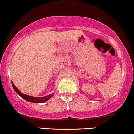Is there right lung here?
Returning a JSON list of instances; mask_svg holds the SVG:
<instances>
[{
    "instance_id": "obj_1",
    "label": "right lung",
    "mask_w": 134,
    "mask_h": 134,
    "mask_svg": "<svg viewBox=\"0 0 134 134\" xmlns=\"http://www.w3.org/2000/svg\"><path fill=\"white\" fill-rule=\"evenodd\" d=\"M12 86H13V87L14 90L15 91L16 93L17 94H19L21 98L25 99V100H27V101L29 102H32V103H43V102L48 101V100H49L50 98H51L54 94V93H53V94H50L49 95L43 96V97H34V96H31L29 95H27V94L21 93V92L17 89V87H16L15 85H14L13 82H12Z\"/></svg>"
}]
</instances>
